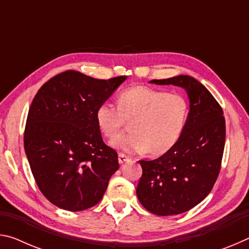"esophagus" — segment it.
<instances>
[{
    "label": "esophagus",
    "instance_id": "esophagus-1",
    "mask_svg": "<svg viewBox=\"0 0 249 249\" xmlns=\"http://www.w3.org/2000/svg\"><path fill=\"white\" fill-rule=\"evenodd\" d=\"M126 161H128V157L124 154H120L119 155V162L120 165H123V163H125Z\"/></svg>",
    "mask_w": 249,
    "mask_h": 249
}]
</instances>
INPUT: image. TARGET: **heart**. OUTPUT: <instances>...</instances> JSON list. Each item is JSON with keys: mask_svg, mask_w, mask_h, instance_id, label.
Listing matches in <instances>:
<instances>
[{"mask_svg": "<svg viewBox=\"0 0 249 249\" xmlns=\"http://www.w3.org/2000/svg\"><path fill=\"white\" fill-rule=\"evenodd\" d=\"M189 113V102L182 94L137 86L121 92L117 107L101 104L95 120L101 133L109 140L119 137L130 124V134L112 142L116 149L127 154L147 150L151 156H160L178 142Z\"/></svg>", "mask_w": 249, "mask_h": 249, "instance_id": "1", "label": "heart"}]
</instances>
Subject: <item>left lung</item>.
I'll list each match as a JSON object with an SVG mask.
<instances>
[{
	"label": "left lung",
	"instance_id": "obj_1",
	"mask_svg": "<svg viewBox=\"0 0 249 249\" xmlns=\"http://www.w3.org/2000/svg\"><path fill=\"white\" fill-rule=\"evenodd\" d=\"M149 83L182 88L190 104L176 145L157 159L140 161L142 176L136 195L142 205L156 215H176L195 208L212 190L224 151L225 119L214 96L190 75Z\"/></svg>",
	"mask_w": 249,
	"mask_h": 249
}]
</instances>
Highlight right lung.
<instances>
[{
	"instance_id": "1",
	"label": "right lung",
	"mask_w": 249,
	"mask_h": 249,
	"mask_svg": "<svg viewBox=\"0 0 249 249\" xmlns=\"http://www.w3.org/2000/svg\"><path fill=\"white\" fill-rule=\"evenodd\" d=\"M127 77L94 79L69 70L46 82L28 111L24 148L43 195L71 212L98 204L119 169L95 112Z\"/></svg>"
}]
</instances>
